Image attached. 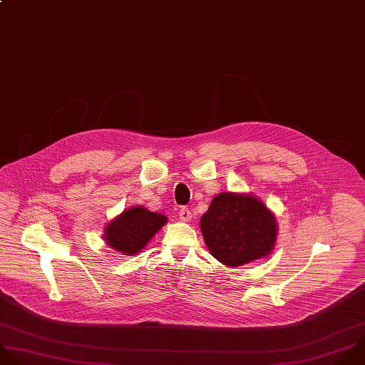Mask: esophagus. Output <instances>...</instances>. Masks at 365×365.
<instances>
[{
	"label": "esophagus",
	"instance_id": "34e87169",
	"mask_svg": "<svg viewBox=\"0 0 365 365\" xmlns=\"http://www.w3.org/2000/svg\"><path fill=\"white\" fill-rule=\"evenodd\" d=\"M179 217H180V220H185V222L190 220V219H192V212H190V209H189V207H182V209L179 210Z\"/></svg>",
	"mask_w": 365,
	"mask_h": 365
}]
</instances>
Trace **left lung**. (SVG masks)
Returning a JSON list of instances; mask_svg holds the SVG:
<instances>
[{
	"label": "left lung",
	"mask_w": 365,
	"mask_h": 365,
	"mask_svg": "<svg viewBox=\"0 0 365 365\" xmlns=\"http://www.w3.org/2000/svg\"><path fill=\"white\" fill-rule=\"evenodd\" d=\"M210 254L223 265L240 267L268 257L277 242L275 215L255 196L225 192L200 217Z\"/></svg>",
	"instance_id": "1"
}]
</instances>
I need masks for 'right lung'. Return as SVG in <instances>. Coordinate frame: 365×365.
Segmentation results:
<instances>
[{
  "instance_id": "obj_1",
  "label": "right lung",
  "mask_w": 365,
  "mask_h": 365,
  "mask_svg": "<svg viewBox=\"0 0 365 365\" xmlns=\"http://www.w3.org/2000/svg\"><path fill=\"white\" fill-rule=\"evenodd\" d=\"M168 217L143 206H133L115 216L104 227V240L114 251L128 257L140 252L165 226Z\"/></svg>"
}]
</instances>
